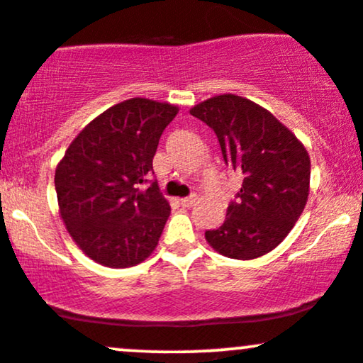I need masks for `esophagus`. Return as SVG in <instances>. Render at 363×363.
<instances>
[{"instance_id": "esophagus-1", "label": "esophagus", "mask_w": 363, "mask_h": 363, "mask_svg": "<svg viewBox=\"0 0 363 363\" xmlns=\"http://www.w3.org/2000/svg\"><path fill=\"white\" fill-rule=\"evenodd\" d=\"M196 202H197V196H189V197L180 199V204L183 208H190V206H194Z\"/></svg>"}]
</instances>
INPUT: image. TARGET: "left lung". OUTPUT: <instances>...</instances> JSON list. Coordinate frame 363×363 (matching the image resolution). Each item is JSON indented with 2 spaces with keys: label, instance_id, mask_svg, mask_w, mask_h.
I'll list each match as a JSON object with an SVG mask.
<instances>
[{
  "label": "left lung",
  "instance_id": "8db88e82",
  "mask_svg": "<svg viewBox=\"0 0 363 363\" xmlns=\"http://www.w3.org/2000/svg\"><path fill=\"white\" fill-rule=\"evenodd\" d=\"M216 133L225 164L242 174L235 201L206 240L220 255L255 259L282 242L310 194V155L289 128L258 104L218 95L190 108Z\"/></svg>",
  "mask_w": 363,
  "mask_h": 363
}]
</instances>
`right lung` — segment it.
<instances>
[{
	"mask_svg": "<svg viewBox=\"0 0 363 363\" xmlns=\"http://www.w3.org/2000/svg\"><path fill=\"white\" fill-rule=\"evenodd\" d=\"M177 105L130 99L81 131L55 171L60 216L72 240L96 263L128 268L159 242L171 208L149 182L159 138Z\"/></svg>",
	"mask_w": 363,
	"mask_h": 363,
	"instance_id": "right-lung-1",
	"label": "right lung"
}]
</instances>
